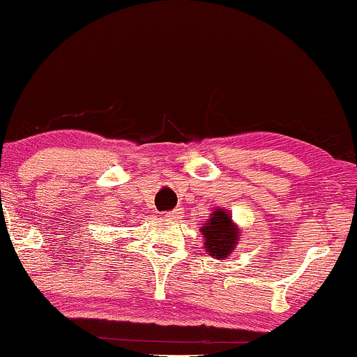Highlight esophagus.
<instances>
[{"mask_svg": "<svg viewBox=\"0 0 357 357\" xmlns=\"http://www.w3.org/2000/svg\"><path fill=\"white\" fill-rule=\"evenodd\" d=\"M167 218H170V219H178V218H182V209H174V211H170V212H167Z\"/></svg>", "mask_w": 357, "mask_h": 357, "instance_id": "obj_1", "label": "esophagus"}]
</instances>
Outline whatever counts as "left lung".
<instances>
[{"label":"left lung","instance_id":"left-lung-1","mask_svg":"<svg viewBox=\"0 0 357 357\" xmlns=\"http://www.w3.org/2000/svg\"><path fill=\"white\" fill-rule=\"evenodd\" d=\"M204 248L209 251L211 256L222 259L232 253L238 244V227L231 221V215L222 209H218L211 214V219L202 226Z\"/></svg>","mask_w":357,"mask_h":357}]
</instances>
